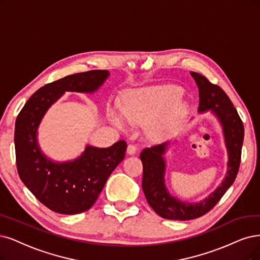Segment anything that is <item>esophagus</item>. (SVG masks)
<instances>
[{"label":"esophagus","mask_w":260,"mask_h":260,"mask_svg":"<svg viewBox=\"0 0 260 260\" xmlns=\"http://www.w3.org/2000/svg\"><path fill=\"white\" fill-rule=\"evenodd\" d=\"M136 151H137V148L134 146V145H128L127 146V149H126V152H127V154L128 155H134L136 153Z\"/></svg>","instance_id":"obj_1"}]
</instances>
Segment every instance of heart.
Returning <instances> with one entry per match:
<instances>
[{"instance_id": "heart-1", "label": "heart", "mask_w": 260, "mask_h": 260, "mask_svg": "<svg viewBox=\"0 0 260 260\" xmlns=\"http://www.w3.org/2000/svg\"><path fill=\"white\" fill-rule=\"evenodd\" d=\"M181 89L174 84L153 85L133 91L128 94L123 113L115 107L108 109V118L120 129H125L124 115L129 123L143 124L155 119L149 127L153 140H164L176 131L188 112V105L179 101ZM173 103L174 105H172Z\"/></svg>"}]
</instances>
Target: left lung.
<instances>
[{"instance_id":"8db88e82","label":"left lung","mask_w":260,"mask_h":260,"mask_svg":"<svg viewBox=\"0 0 260 260\" xmlns=\"http://www.w3.org/2000/svg\"><path fill=\"white\" fill-rule=\"evenodd\" d=\"M190 75L199 90L198 111L200 113L211 111L222 126L228 153L227 172L219 186L199 203L182 201L172 196L165 184L166 160L164 155L170 142L143 150L140 154L143 165L142 190L151 208L159 216L167 219H194L209 212L233 185L241 159L244 127L232 101L218 85L211 83L205 76L194 72H190Z\"/></svg>"}]
</instances>
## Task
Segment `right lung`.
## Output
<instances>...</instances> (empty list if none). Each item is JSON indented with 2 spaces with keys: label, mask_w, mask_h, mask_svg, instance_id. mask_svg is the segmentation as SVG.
Instances as JSON below:
<instances>
[{
  "label": "right lung",
  "mask_w": 260,
  "mask_h": 260,
  "mask_svg": "<svg viewBox=\"0 0 260 260\" xmlns=\"http://www.w3.org/2000/svg\"><path fill=\"white\" fill-rule=\"evenodd\" d=\"M108 77V71H89L48 83L28 99L17 117L15 150L19 177L43 205L56 213L78 214L89 210L123 160L127 145L124 140L109 148L88 145L77 158L54 161L38 145V126L65 92L92 94Z\"/></svg>",
  "instance_id": "add662e5"
}]
</instances>
